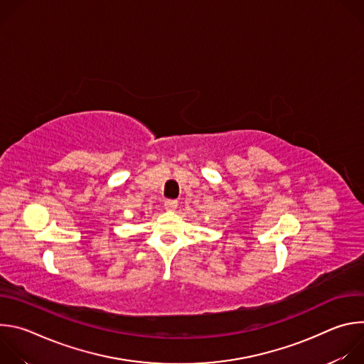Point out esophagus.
I'll list each match as a JSON object with an SVG mask.
<instances>
[{"label":"esophagus","instance_id":"1","mask_svg":"<svg viewBox=\"0 0 364 364\" xmlns=\"http://www.w3.org/2000/svg\"><path fill=\"white\" fill-rule=\"evenodd\" d=\"M164 207H166V210L174 212L177 209V200H166Z\"/></svg>","mask_w":364,"mask_h":364}]
</instances>
